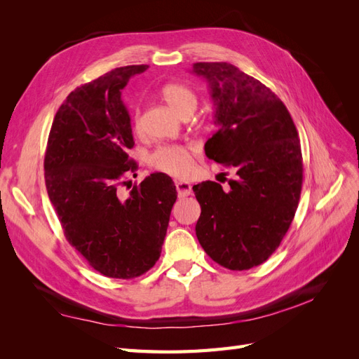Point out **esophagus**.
<instances>
[{"label":"esophagus","mask_w":359,"mask_h":359,"mask_svg":"<svg viewBox=\"0 0 359 359\" xmlns=\"http://www.w3.org/2000/svg\"><path fill=\"white\" fill-rule=\"evenodd\" d=\"M175 186H177V191H178L180 198H186V196H190V194H191V184L190 182L177 181Z\"/></svg>","instance_id":"obj_1"}]
</instances>
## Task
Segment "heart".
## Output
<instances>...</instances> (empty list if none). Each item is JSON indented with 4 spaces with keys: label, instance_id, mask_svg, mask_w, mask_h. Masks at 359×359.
<instances>
[{
    "label": "heart",
    "instance_id": "b5f03b06",
    "mask_svg": "<svg viewBox=\"0 0 359 359\" xmlns=\"http://www.w3.org/2000/svg\"><path fill=\"white\" fill-rule=\"evenodd\" d=\"M163 100H165L173 111L180 114L181 116L193 114L196 109L198 97L187 86L180 83H168L160 91ZM140 127V116L136 111L135 114V128ZM194 153V148L191 145H182V144H169L158 147L153 154L149 156L151 166L166 172L173 177H187L191 172L193 163L191 154Z\"/></svg>",
    "mask_w": 359,
    "mask_h": 359
}]
</instances>
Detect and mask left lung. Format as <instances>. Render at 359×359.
Returning a JSON list of instances; mask_svg holds the SVG:
<instances>
[{"instance_id": "1", "label": "left lung", "mask_w": 359, "mask_h": 359, "mask_svg": "<svg viewBox=\"0 0 359 359\" xmlns=\"http://www.w3.org/2000/svg\"><path fill=\"white\" fill-rule=\"evenodd\" d=\"M208 83L217 132L205 154L236 172L226 191L219 182L193 186L201 203L196 236L214 262L243 271L276 252L298 208L302 154L286 106L262 82L229 62H196Z\"/></svg>"}]
</instances>
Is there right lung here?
<instances>
[{"label":"right lung","instance_id":"add662e5","mask_svg":"<svg viewBox=\"0 0 359 359\" xmlns=\"http://www.w3.org/2000/svg\"><path fill=\"white\" fill-rule=\"evenodd\" d=\"M148 66L118 67L72 91L53 118L45 181L67 241L95 271L135 278L160 257L177 187L156 172L128 194L124 178L137 169L132 123L121 90ZM132 187V186H130Z\"/></svg>","mask_w":359,"mask_h":359}]
</instances>
